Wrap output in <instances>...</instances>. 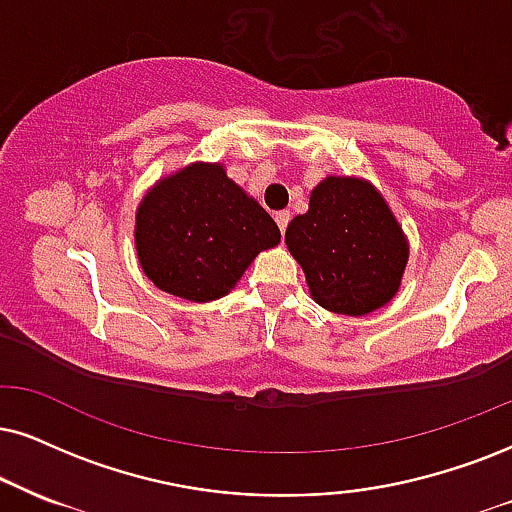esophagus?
Here are the masks:
<instances>
[{
    "label": "esophagus",
    "instance_id": "1",
    "mask_svg": "<svg viewBox=\"0 0 512 512\" xmlns=\"http://www.w3.org/2000/svg\"><path fill=\"white\" fill-rule=\"evenodd\" d=\"M275 223H277V227H280L282 235H285V230H287V225H289V211H277L275 213Z\"/></svg>",
    "mask_w": 512,
    "mask_h": 512
}]
</instances>
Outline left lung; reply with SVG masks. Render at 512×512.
<instances>
[{"mask_svg":"<svg viewBox=\"0 0 512 512\" xmlns=\"http://www.w3.org/2000/svg\"><path fill=\"white\" fill-rule=\"evenodd\" d=\"M285 242L304 268L313 299L342 315L387 304L408 261L406 239L380 192L353 178L320 182L308 213L287 225Z\"/></svg>","mask_w":512,"mask_h":512,"instance_id":"obj_1","label":"left lung"}]
</instances>
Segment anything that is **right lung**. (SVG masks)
<instances>
[{
  "label": "right lung",
  "instance_id": "add662e5",
  "mask_svg": "<svg viewBox=\"0 0 512 512\" xmlns=\"http://www.w3.org/2000/svg\"><path fill=\"white\" fill-rule=\"evenodd\" d=\"M135 242L156 287L187 301H213L237 285L258 251L280 242V227L223 166L194 163L144 197Z\"/></svg>",
  "mask_w": 512,
  "mask_h": 512
}]
</instances>
